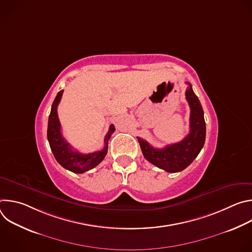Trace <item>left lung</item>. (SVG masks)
<instances>
[{"instance_id": "obj_1", "label": "left lung", "mask_w": 252, "mask_h": 252, "mask_svg": "<svg viewBox=\"0 0 252 252\" xmlns=\"http://www.w3.org/2000/svg\"><path fill=\"white\" fill-rule=\"evenodd\" d=\"M186 92L190 107L189 133L179 142L172 143L163 149H155L150 143L137 136L143 157L151 163L167 172L182 171L198 156L205 141V122L203 110L191 85Z\"/></svg>"}]
</instances>
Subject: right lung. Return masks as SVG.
Listing matches in <instances>:
<instances>
[{
    "label": "right lung",
    "instance_id": "obj_1",
    "mask_svg": "<svg viewBox=\"0 0 252 252\" xmlns=\"http://www.w3.org/2000/svg\"><path fill=\"white\" fill-rule=\"evenodd\" d=\"M63 91H60L52 104L51 114L49 116L48 123V140L51 150L57 161L65 169L75 173H84L94 167H95L104 158L107 153V142L115 132L116 127L114 125L110 126L109 132L104 137V148L100 152H94L92 154L84 155L77 151H74L71 147L63 137L61 132V124L58 117V105L61 101Z\"/></svg>",
    "mask_w": 252,
    "mask_h": 252
}]
</instances>
